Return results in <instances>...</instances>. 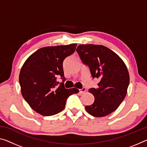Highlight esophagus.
Segmentation results:
<instances>
[{"label": "esophagus", "mask_w": 147, "mask_h": 147, "mask_svg": "<svg viewBox=\"0 0 147 147\" xmlns=\"http://www.w3.org/2000/svg\"><path fill=\"white\" fill-rule=\"evenodd\" d=\"M86 91V89L84 88H82V89H80V90H79V93H80V94H84V93H85Z\"/></svg>", "instance_id": "esophagus-1"}]
</instances>
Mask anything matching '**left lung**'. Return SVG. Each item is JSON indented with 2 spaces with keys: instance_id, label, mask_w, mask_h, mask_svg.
Wrapping results in <instances>:
<instances>
[{
  "instance_id": "1",
  "label": "left lung",
  "mask_w": 147,
  "mask_h": 147,
  "mask_svg": "<svg viewBox=\"0 0 147 147\" xmlns=\"http://www.w3.org/2000/svg\"><path fill=\"white\" fill-rule=\"evenodd\" d=\"M76 51L93 78L100 80L97 88L89 89L94 101L86 106V111L96 117L108 115L117 109L126 95L130 82L128 69L117 54L103 45H80Z\"/></svg>"
}]
</instances>
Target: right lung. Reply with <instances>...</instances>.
<instances>
[{
	"mask_svg": "<svg viewBox=\"0 0 147 147\" xmlns=\"http://www.w3.org/2000/svg\"><path fill=\"white\" fill-rule=\"evenodd\" d=\"M77 44L39 49L24 62L19 74L21 93L29 106L44 116L61 111L67 99L79 92L78 89H65L59 85L57 77L63 79V62L75 51Z\"/></svg>",
	"mask_w": 147,
	"mask_h": 147,
	"instance_id": "add662e5",
	"label": "right lung"
}]
</instances>
